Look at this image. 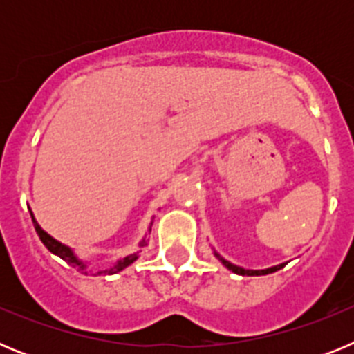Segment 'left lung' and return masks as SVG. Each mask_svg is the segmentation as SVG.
Wrapping results in <instances>:
<instances>
[{
  "label": "left lung",
  "mask_w": 354,
  "mask_h": 354,
  "mask_svg": "<svg viewBox=\"0 0 354 354\" xmlns=\"http://www.w3.org/2000/svg\"><path fill=\"white\" fill-rule=\"evenodd\" d=\"M216 257L220 259L221 262H223L225 266H227L228 270L230 271H234V273L236 274H243V277H245V274H248V277H259V274H270V273H274V271H278L280 270V268H283V264H280V266H274V268H270V270H262V271H250V270H243V268H239V266H234V264H230V262L228 261H225L223 257H220V255H218V253H214Z\"/></svg>",
  "instance_id": "obj_1"
}]
</instances>
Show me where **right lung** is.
Here are the masks:
<instances>
[{
    "label": "right lung",
    "instance_id": "obj_1",
    "mask_svg": "<svg viewBox=\"0 0 354 354\" xmlns=\"http://www.w3.org/2000/svg\"><path fill=\"white\" fill-rule=\"evenodd\" d=\"M33 225H35V230H37V234H39L40 241H42L44 246H46V248H48L49 252L55 253V255H58V257H60V259H64L65 262L72 264V266H74V268H77V270H80L81 273H86V266H84L81 261H77V259L74 257V253H72L71 250L67 248V246L62 245V243H58V241H56V239H53V237L49 236L48 232H44V230L39 227V223H37L35 220H33ZM145 245H147V243H145V239H143L142 246H145ZM136 259H138V253L127 255V257H124V259H122V261H118L117 266H113L111 270L104 271V273H108V274L118 273V271H122V270H124V268H127V266H129V264H133V262L136 261Z\"/></svg>",
    "mask_w": 354,
    "mask_h": 354
}]
</instances>
